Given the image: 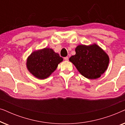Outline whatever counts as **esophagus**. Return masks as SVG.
I'll list each match as a JSON object with an SVG mask.
<instances>
[{"label":"esophagus","mask_w":125,"mask_h":125,"mask_svg":"<svg viewBox=\"0 0 125 125\" xmlns=\"http://www.w3.org/2000/svg\"><path fill=\"white\" fill-rule=\"evenodd\" d=\"M64 60L65 61H68V60H69V58H68V57H64Z\"/></svg>","instance_id":"obj_1"}]
</instances>
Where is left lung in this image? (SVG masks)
Returning a JSON list of instances; mask_svg holds the SVG:
<instances>
[{
	"instance_id": "left-lung-1",
	"label": "left lung",
	"mask_w": 125,
	"mask_h": 125,
	"mask_svg": "<svg viewBox=\"0 0 125 125\" xmlns=\"http://www.w3.org/2000/svg\"><path fill=\"white\" fill-rule=\"evenodd\" d=\"M76 54L69 61L78 71L88 79H96L106 71L109 57L105 51L96 44L79 45L76 48Z\"/></svg>"
}]
</instances>
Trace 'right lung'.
I'll return each mask as SVG.
<instances>
[{
    "label": "right lung",
    "mask_w": 125,
    "mask_h": 125,
    "mask_svg": "<svg viewBox=\"0 0 125 125\" xmlns=\"http://www.w3.org/2000/svg\"><path fill=\"white\" fill-rule=\"evenodd\" d=\"M63 59L51 48L35 51L27 60V67L29 72L39 79L47 78L57 68Z\"/></svg>",
    "instance_id": "obj_1"
}]
</instances>
